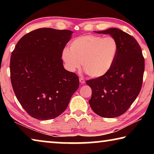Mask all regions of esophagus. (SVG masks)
Segmentation results:
<instances>
[{"mask_svg":"<svg viewBox=\"0 0 154 154\" xmlns=\"http://www.w3.org/2000/svg\"><path fill=\"white\" fill-rule=\"evenodd\" d=\"M79 82L82 83V84H83V83H85V79L82 77H80L79 78Z\"/></svg>","mask_w":154,"mask_h":154,"instance_id":"1","label":"esophagus"}]
</instances>
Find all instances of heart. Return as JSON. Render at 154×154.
<instances>
[{"instance_id": "1", "label": "heart", "mask_w": 154, "mask_h": 154, "mask_svg": "<svg viewBox=\"0 0 154 154\" xmlns=\"http://www.w3.org/2000/svg\"><path fill=\"white\" fill-rule=\"evenodd\" d=\"M118 51V44L113 36L88 35L75 38L70 49L62 51V58L67 69L74 72L81 66L89 76L100 77L110 71Z\"/></svg>"}]
</instances>
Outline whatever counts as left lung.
<instances>
[{
	"label": "left lung",
	"instance_id": "1",
	"mask_svg": "<svg viewBox=\"0 0 154 154\" xmlns=\"http://www.w3.org/2000/svg\"><path fill=\"white\" fill-rule=\"evenodd\" d=\"M96 32L116 38L118 51L107 73L86 82L92 92L89 104L98 116L116 118L129 109L141 90L145 59L139 44L129 34L115 28Z\"/></svg>",
	"mask_w": 154,
	"mask_h": 154
}]
</instances>
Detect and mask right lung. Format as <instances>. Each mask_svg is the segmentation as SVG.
<instances>
[{
    "label": "right lung",
    "mask_w": 154,
    "mask_h": 154,
    "mask_svg": "<svg viewBox=\"0 0 154 154\" xmlns=\"http://www.w3.org/2000/svg\"><path fill=\"white\" fill-rule=\"evenodd\" d=\"M72 32L50 28L20 38L10 60L11 85L18 101L32 118H56L69 105L79 77L63 66L62 54Z\"/></svg>",
    "instance_id": "add662e5"
}]
</instances>
